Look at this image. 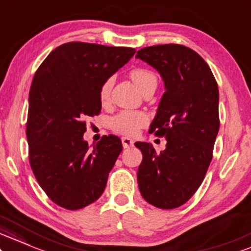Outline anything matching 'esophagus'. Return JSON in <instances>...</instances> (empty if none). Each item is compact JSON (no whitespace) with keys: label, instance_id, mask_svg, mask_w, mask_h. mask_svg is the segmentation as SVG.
<instances>
[{"label":"esophagus","instance_id":"34e87169","mask_svg":"<svg viewBox=\"0 0 251 251\" xmlns=\"http://www.w3.org/2000/svg\"><path fill=\"white\" fill-rule=\"evenodd\" d=\"M122 144L125 148H129V147H132V144H134V140H131L130 137H122Z\"/></svg>","mask_w":251,"mask_h":251}]
</instances>
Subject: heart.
Masks as SVG:
<instances>
[{"label":"heart","instance_id":"1","mask_svg":"<svg viewBox=\"0 0 251 251\" xmlns=\"http://www.w3.org/2000/svg\"><path fill=\"white\" fill-rule=\"evenodd\" d=\"M130 77L141 93L150 87L157 85V78L155 74L147 69H134L130 73ZM113 79L109 78L103 83L100 90V100L102 103H107L110 99ZM148 123V116L141 111H122L117 114L110 121L111 128L122 135H135Z\"/></svg>","mask_w":251,"mask_h":251}]
</instances>
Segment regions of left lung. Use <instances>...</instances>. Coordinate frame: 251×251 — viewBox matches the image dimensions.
<instances>
[{
	"label": "left lung",
	"instance_id": "obj_1",
	"mask_svg": "<svg viewBox=\"0 0 251 251\" xmlns=\"http://www.w3.org/2000/svg\"><path fill=\"white\" fill-rule=\"evenodd\" d=\"M136 58L157 70L164 83L149 131L167 140L161 152L151 143H135L143 155L138 188L150 204L177 208L199 189L213 157L220 128L219 87L207 62L181 44L147 47Z\"/></svg>",
	"mask_w": 251,
	"mask_h": 251
}]
</instances>
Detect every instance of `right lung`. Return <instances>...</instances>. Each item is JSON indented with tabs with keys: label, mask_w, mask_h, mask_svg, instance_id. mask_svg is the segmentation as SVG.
Wrapping results in <instances>:
<instances>
[{
	"label": "right lung",
	"mask_w": 251,
	"mask_h": 251,
	"mask_svg": "<svg viewBox=\"0 0 251 251\" xmlns=\"http://www.w3.org/2000/svg\"><path fill=\"white\" fill-rule=\"evenodd\" d=\"M135 52L126 47L64 43L35 73L26 123L29 161L38 184L62 208H84L104 191L122 142L109 135L89 146L84 120L100 114L103 83Z\"/></svg>",
	"instance_id": "obj_1"
}]
</instances>
